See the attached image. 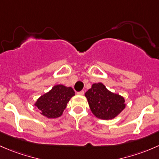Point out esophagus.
Masks as SVG:
<instances>
[{"label": "esophagus", "mask_w": 159, "mask_h": 159, "mask_svg": "<svg viewBox=\"0 0 159 159\" xmlns=\"http://www.w3.org/2000/svg\"><path fill=\"white\" fill-rule=\"evenodd\" d=\"M78 95H80V96H83V94H84V91H80L79 93H77Z\"/></svg>", "instance_id": "34e87169"}]
</instances>
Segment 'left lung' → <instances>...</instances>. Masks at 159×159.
<instances>
[{"label": "left lung", "instance_id": "1", "mask_svg": "<svg viewBox=\"0 0 159 159\" xmlns=\"http://www.w3.org/2000/svg\"><path fill=\"white\" fill-rule=\"evenodd\" d=\"M91 112L98 119L109 120L116 118L125 108V99L109 91L102 83H93L86 93Z\"/></svg>", "mask_w": 159, "mask_h": 159}]
</instances>
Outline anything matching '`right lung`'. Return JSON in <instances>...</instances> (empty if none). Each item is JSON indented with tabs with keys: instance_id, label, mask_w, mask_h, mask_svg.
Instances as JSON below:
<instances>
[{
	"instance_id": "obj_1",
	"label": "right lung",
	"mask_w": 159,
	"mask_h": 159,
	"mask_svg": "<svg viewBox=\"0 0 159 159\" xmlns=\"http://www.w3.org/2000/svg\"><path fill=\"white\" fill-rule=\"evenodd\" d=\"M75 96L72 87L62 84L55 85L51 89L37 99L35 108L40 110L42 116L48 119H55L63 115L69 101Z\"/></svg>"
}]
</instances>
